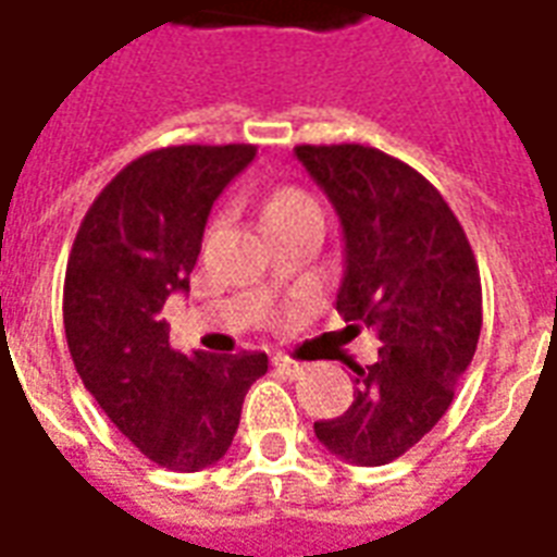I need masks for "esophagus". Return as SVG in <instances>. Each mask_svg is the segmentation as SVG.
<instances>
[{
    "mask_svg": "<svg viewBox=\"0 0 557 557\" xmlns=\"http://www.w3.org/2000/svg\"><path fill=\"white\" fill-rule=\"evenodd\" d=\"M271 363H274V370H277L280 375H286V379H298V375L304 373V363L292 361V358H286V355H274Z\"/></svg>",
    "mask_w": 557,
    "mask_h": 557,
    "instance_id": "esophagus-1",
    "label": "esophagus"
}]
</instances>
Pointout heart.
I'll return each mask as SVG.
<instances>
[{
  "instance_id": "b5f03b06",
  "label": "heart",
  "mask_w": 557,
  "mask_h": 557,
  "mask_svg": "<svg viewBox=\"0 0 557 557\" xmlns=\"http://www.w3.org/2000/svg\"><path fill=\"white\" fill-rule=\"evenodd\" d=\"M307 214H319V206L313 202V196L304 194L298 187H280L274 194H268L262 202V220L268 223H283V220L307 218Z\"/></svg>"
}]
</instances>
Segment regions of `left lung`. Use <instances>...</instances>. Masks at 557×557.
<instances>
[{
    "mask_svg": "<svg viewBox=\"0 0 557 557\" xmlns=\"http://www.w3.org/2000/svg\"><path fill=\"white\" fill-rule=\"evenodd\" d=\"M343 226L337 313L373 327L379 358L355 367V403L315 438L355 466L411 450L454 403L483 325L480 271L466 232L409 163L370 146H298ZM351 325V327H355Z\"/></svg>",
    "mask_w": 557,
    "mask_h": 557,
    "instance_id": "obj_1",
    "label": "left lung"
}]
</instances>
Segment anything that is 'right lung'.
<instances>
[{
	"label": "right lung",
	"instance_id": "right-lung-1",
	"mask_svg": "<svg viewBox=\"0 0 557 557\" xmlns=\"http://www.w3.org/2000/svg\"><path fill=\"white\" fill-rule=\"evenodd\" d=\"M256 146H170L131 160L79 223L65 271V337L83 385L119 432L172 471L230 450L265 351L218 358L170 346L160 310L190 289L211 206Z\"/></svg>",
	"mask_w": 557,
	"mask_h": 557
}]
</instances>
